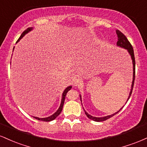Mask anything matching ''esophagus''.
I'll use <instances>...</instances> for the list:
<instances>
[{
  "instance_id": "esophagus-1",
  "label": "esophagus",
  "mask_w": 147,
  "mask_h": 147,
  "mask_svg": "<svg viewBox=\"0 0 147 147\" xmlns=\"http://www.w3.org/2000/svg\"><path fill=\"white\" fill-rule=\"evenodd\" d=\"M82 83V79L79 78V77H78V78H75L73 80V84H74V86H79V84H81Z\"/></svg>"
}]
</instances>
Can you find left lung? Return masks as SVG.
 I'll use <instances>...</instances> for the list:
<instances>
[{
  "label": "left lung",
  "instance_id": "obj_1",
  "mask_svg": "<svg viewBox=\"0 0 147 147\" xmlns=\"http://www.w3.org/2000/svg\"><path fill=\"white\" fill-rule=\"evenodd\" d=\"M116 33H117V38H118V41L117 42V45L118 46L121 47V48H124L126 49V50H128V52H129L130 55H131V59H132L133 60V82H132V86H131V92H130L129 94V98H128V100H129L130 97H131V93H132V91H133V86H134V81H135V76H136V60H135V56H134V52H133V46L131 45V43L129 41V40L127 39V38H126L125 35L124 34L121 32L119 30H116ZM81 97V96H80ZM127 100V101H128ZM81 101H82V99H81ZM120 109V110H121ZM117 111V113H115L113 114V115H109V116H106V117H92V116H91L90 115H89L88 113H86L85 111V114L86 115V116L88 117L89 118V119H92V120L93 121H95V122H102V121H105L106 119H109V118L112 117L113 116H114L115 115L117 114V113H119V111Z\"/></svg>",
  "mask_w": 147,
  "mask_h": 147
}]
</instances>
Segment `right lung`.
Masks as SVG:
<instances>
[{"mask_svg":"<svg viewBox=\"0 0 147 147\" xmlns=\"http://www.w3.org/2000/svg\"><path fill=\"white\" fill-rule=\"evenodd\" d=\"M32 28H28L27 30H25L24 32H23V33H22V34L21 35V36L19 37V38L18 39V41H16V43H17L18 41H19V40L21 39V38L23 37L25 34H27L28 32H30V30H32ZM72 88V86H68V88H66L65 89V90L63 91V95H62V99H61V105H60V107L59 108L58 110L57 111L56 113H55L53 115H52L51 116H50V117H45V118H39V117H33L34 118H35V119H38V120H41V121H43V122H50V121L52 120H54V119L56 118L57 116L59 115L61 113V112L62 109H63V104H64V101H65V96H66V94L67 92H68L69 90H70V89Z\"/></svg>","mask_w":147,"mask_h":147,"instance_id":"add662e5","label":"right lung"}]
</instances>
